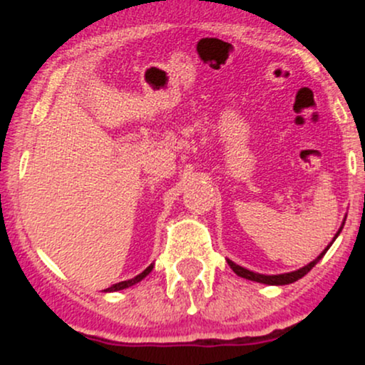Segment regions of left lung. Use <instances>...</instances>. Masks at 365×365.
Instances as JSON below:
<instances>
[{
  "mask_svg": "<svg viewBox=\"0 0 365 365\" xmlns=\"http://www.w3.org/2000/svg\"><path fill=\"white\" fill-rule=\"evenodd\" d=\"M345 220H346V216H345ZM345 220H343V223H341V226H340V230H338L336 235H334L333 240H331V244H329L328 247H326V249L322 250V252H321L319 255H317V257L314 259L312 262L305 264L304 267H300V269H297V271H292V273H282V274H261V273H254V271L247 269V267L238 266V264H235L233 261H230V259H226V262H228V266L232 267L233 271H235V274L240 276V278L250 279V282H257V283H264V284H276V287H279V284H290V283H293V282H297V279L304 278V276L307 274L309 271H311L312 267L316 266V264L321 261L322 255H324L326 252H328L329 247L333 245V242L336 240V237H338V235H340V232L343 230V225H345Z\"/></svg>",
  "mask_w": 365,
  "mask_h": 365,
  "instance_id": "8db88e82",
  "label": "left lung"
}]
</instances>
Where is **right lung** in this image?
<instances>
[{
	"instance_id": "right-lung-1",
	"label": "right lung",
	"mask_w": 365,
	"mask_h": 365,
	"mask_svg": "<svg viewBox=\"0 0 365 365\" xmlns=\"http://www.w3.org/2000/svg\"><path fill=\"white\" fill-rule=\"evenodd\" d=\"M153 267H154V264H149V266L145 267V269L142 271L140 274H137L135 278L127 279V282H120V283L111 284L110 288H106V290H103V292H118V290H125V288H128V287H133V284H137L139 282H142V279H144L145 276H148L150 271H153Z\"/></svg>"
}]
</instances>
